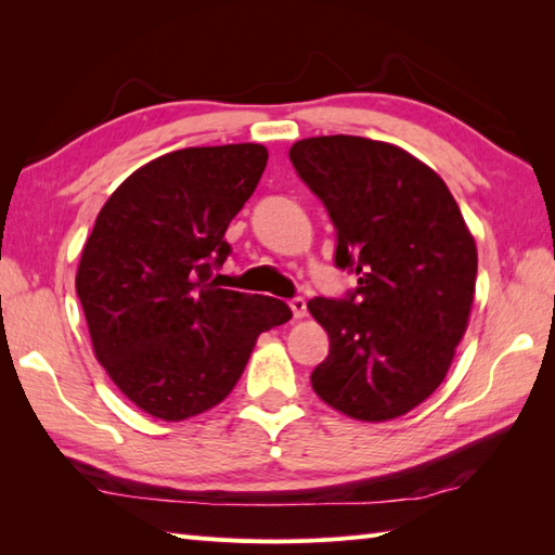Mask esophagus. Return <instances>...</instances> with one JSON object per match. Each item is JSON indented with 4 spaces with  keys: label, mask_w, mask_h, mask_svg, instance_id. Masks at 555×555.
<instances>
[{
    "label": "esophagus",
    "mask_w": 555,
    "mask_h": 555,
    "mask_svg": "<svg viewBox=\"0 0 555 555\" xmlns=\"http://www.w3.org/2000/svg\"><path fill=\"white\" fill-rule=\"evenodd\" d=\"M291 310H293V317H296V320H302V317L308 314V302H305V298H293Z\"/></svg>",
    "instance_id": "esophagus-1"
}]
</instances>
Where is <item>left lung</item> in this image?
<instances>
[{
    "label": "left lung",
    "instance_id": "8db88e82",
    "mask_svg": "<svg viewBox=\"0 0 555 555\" xmlns=\"http://www.w3.org/2000/svg\"><path fill=\"white\" fill-rule=\"evenodd\" d=\"M288 157L336 229L346 298L308 310L328 334L310 382L362 422L405 415L451 367L475 300L477 245L441 176L405 150L360 135L298 140Z\"/></svg>",
    "mask_w": 555,
    "mask_h": 555
}]
</instances>
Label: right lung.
I'll use <instances>...</instances> for the list:
<instances>
[{
	"label": "right lung",
	"instance_id": "1",
	"mask_svg": "<svg viewBox=\"0 0 555 555\" xmlns=\"http://www.w3.org/2000/svg\"><path fill=\"white\" fill-rule=\"evenodd\" d=\"M267 157L241 143L152 159L112 193L82 247L76 291L95 358L152 417L181 422L221 403L257 336L293 317L284 300L211 281Z\"/></svg>",
	"mask_w": 555,
	"mask_h": 555
}]
</instances>
